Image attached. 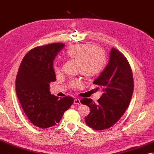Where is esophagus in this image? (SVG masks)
Here are the masks:
<instances>
[{"label":"esophagus","mask_w":154,"mask_h":154,"mask_svg":"<svg viewBox=\"0 0 154 154\" xmlns=\"http://www.w3.org/2000/svg\"><path fill=\"white\" fill-rule=\"evenodd\" d=\"M74 104H78V105L80 104V100L79 98L74 99Z\"/></svg>","instance_id":"1"}]
</instances>
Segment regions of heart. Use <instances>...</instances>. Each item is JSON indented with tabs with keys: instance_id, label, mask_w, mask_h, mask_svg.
<instances>
[{
	"instance_id": "1",
	"label": "heart",
	"mask_w": 154,
	"mask_h": 154,
	"mask_svg": "<svg viewBox=\"0 0 154 154\" xmlns=\"http://www.w3.org/2000/svg\"><path fill=\"white\" fill-rule=\"evenodd\" d=\"M66 57L78 64V72L86 79L92 78L101 72L106 64V56L102 49L90 44L72 45L69 47L66 52ZM54 71L59 73L60 67L55 64ZM81 82L74 80L70 82V87L80 86Z\"/></svg>"
}]
</instances>
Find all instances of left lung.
<instances>
[{"mask_svg": "<svg viewBox=\"0 0 154 154\" xmlns=\"http://www.w3.org/2000/svg\"><path fill=\"white\" fill-rule=\"evenodd\" d=\"M93 83L102 88L103 94L97 103L90 98L80 100L90 109L86 124L96 130L108 129L124 115L134 92L132 72L124 54L112 48L108 64Z\"/></svg>", "mask_w": 154, "mask_h": 154, "instance_id": "obj_1", "label": "left lung"}]
</instances>
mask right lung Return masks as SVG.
<instances>
[{
  "instance_id": "add662e5",
  "label": "right lung",
  "mask_w": 154,
  "mask_h": 154,
  "mask_svg": "<svg viewBox=\"0 0 154 154\" xmlns=\"http://www.w3.org/2000/svg\"><path fill=\"white\" fill-rule=\"evenodd\" d=\"M65 46L53 43L38 46L25 55L16 78V92L32 124L41 128L53 126L72 105V97L51 94L50 83L56 81L53 62Z\"/></svg>"
}]
</instances>
